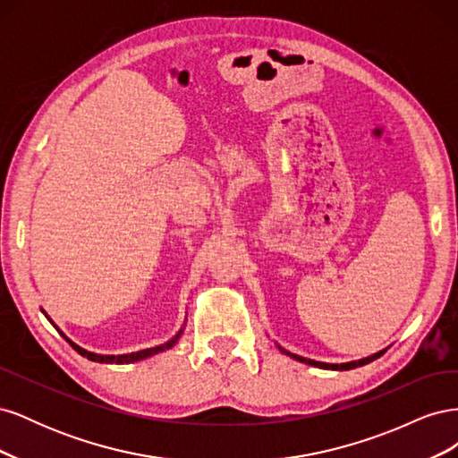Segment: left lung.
<instances>
[{"instance_id":"8db88e82","label":"left lung","mask_w":458,"mask_h":458,"mask_svg":"<svg viewBox=\"0 0 458 458\" xmlns=\"http://www.w3.org/2000/svg\"><path fill=\"white\" fill-rule=\"evenodd\" d=\"M283 352H284V350H283ZM284 353H288V352H284ZM382 353H384V352H378V353H374V355H370V357H365V359H361V361H352V363H342V365H328V363H321V361H313V359H306V357H300V355H294V353H288V355H293L294 359H298V361H301V363H308V365H313V367H318V369H332V370H350V369L361 367V365H367V363L374 361V359H378Z\"/></svg>"}]
</instances>
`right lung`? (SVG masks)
Returning <instances> with one entry per match:
<instances>
[{
	"label": "right lung",
	"mask_w": 458,
	"mask_h": 458,
	"mask_svg": "<svg viewBox=\"0 0 458 458\" xmlns=\"http://www.w3.org/2000/svg\"><path fill=\"white\" fill-rule=\"evenodd\" d=\"M46 313V311H44ZM47 317V315H46ZM49 318V317H47ZM49 323L53 325V321L49 318ZM55 327V325H53ZM57 328V327H55ZM59 330V328H57ZM61 332V330H59ZM63 335V332H61ZM182 336V330L177 332L175 335V338H172L170 342H165V344H162V345H157V348H148V350H141V352H135V353H126V355H99V353H91V352H88V350H84V348H80V345H76L72 340H68L64 335H63V338L72 345V348L81 355V357H88L89 361H95V363H116V365H126V363H133V361H141V359H147V357H150V355H155V353H160V352H164V350H170L172 345H175V342H177V338Z\"/></svg>",
	"instance_id": "1"
}]
</instances>
